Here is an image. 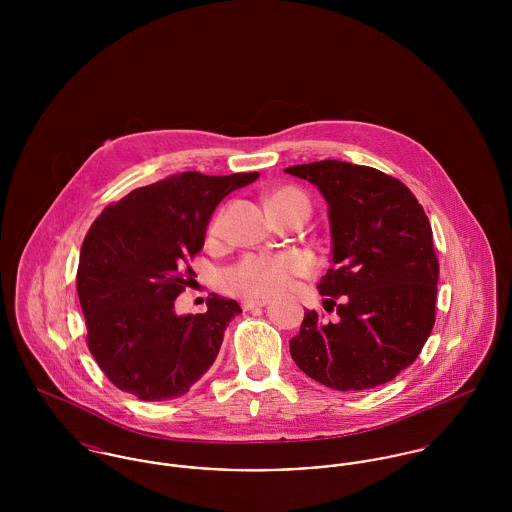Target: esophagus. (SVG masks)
I'll list each match as a JSON object with an SVG mask.
<instances>
[{"label": "esophagus", "instance_id": "esophagus-1", "mask_svg": "<svg viewBox=\"0 0 512 512\" xmlns=\"http://www.w3.org/2000/svg\"><path fill=\"white\" fill-rule=\"evenodd\" d=\"M266 303H268V299H244L242 309L250 311V309H256V307H264Z\"/></svg>", "mask_w": 512, "mask_h": 512}]
</instances>
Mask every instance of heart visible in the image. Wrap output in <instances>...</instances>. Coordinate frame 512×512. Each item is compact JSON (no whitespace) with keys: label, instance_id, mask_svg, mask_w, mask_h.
<instances>
[{"label":"heart","instance_id":"1","mask_svg":"<svg viewBox=\"0 0 512 512\" xmlns=\"http://www.w3.org/2000/svg\"><path fill=\"white\" fill-rule=\"evenodd\" d=\"M268 207H303L309 211V199L299 189L284 187L268 197ZM219 222V219L213 222V230L219 228ZM309 270L311 260L301 252L254 254L226 268L220 280L228 292L244 297H270L284 292L293 278L305 276Z\"/></svg>","mask_w":512,"mask_h":512}]
</instances>
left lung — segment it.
Instances as JSON below:
<instances>
[{"label":"left lung","mask_w":512,"mask_h":512,"mask_svg":"<svg viewBox=\"0 0 512 512\" xmlns=\"http://www.w3.org/2000/svg\"><path fill=\"white\" fill-rule=\"evenodd\" d=\"M327 201L333 266L317 284L337 319L305 311L295 365L333 390H366L412 365L436 323L439 264L414 193L374 167L323 159L288 167Z\"/></svg>","instance_id":"8db88e82"}]
</instances>
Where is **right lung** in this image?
I'll return each mask as SVG.
<instances>
[{"mask_svg": "<svg viewBox=\"0 0 512 512\" xmlns=\"http://www.w3.org/2000/svg\"><path fill=\"white\" fill-rule=\"evenodd\" d=\"M258 175L185 171L134 189L92 222L76 292L88 349L120 390L146 402L179 398L215 363L240 305L211 293L205 313L177 315L175 299L195 276L189 260L217 205Z\"/></svg>", "mask_w": 512, "mask_h": 512, "instance_id": "obj_1", "label": "right lung"}]
</instances>
